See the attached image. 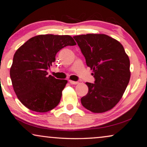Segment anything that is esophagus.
I'll return each instance as SVG.
<instances>
[{
  "label": "esophagus",
  "instance_id": "1",
  "mask_svg": "<svg viewBox=\"0 0 147 147\" xmlns=\"http://www.w3.org/2000/svg\"><path fill=\"white\" fill-rule=\"evenodd\" d=\"M69 83L70 84H72V85H77V84L79 83V82L73 81H71V80H69Z\"/></svg>",
  "mask_w": 147,
  "mask_h": 147
}]
</instances>
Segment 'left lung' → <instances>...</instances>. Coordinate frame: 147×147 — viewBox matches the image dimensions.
Returning <instances> with one entry per match:
<instances>
[{
    "label": "left lung",
    "mask_w": 147,
    "mask_h": 147,
    "mask_svg": "<svg viewBox=\"0 0 147 147\" xmlns=\"http://www.w3.org/2000/svg\"><path fill=\"white\" fill-rule=\"evenodd\" d=\"M87 66L93 70L95 83H86L89 91L82 105L93 113L110 110L122 98L130 81V60L118 41L105 34L73 37Z\"/></svg>",
    "instance_id": "obj_1"
}]
</instances>
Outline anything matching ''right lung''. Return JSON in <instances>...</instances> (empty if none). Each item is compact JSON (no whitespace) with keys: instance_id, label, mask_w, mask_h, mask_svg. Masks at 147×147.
<instances>
[{"instance_id":"1","label":"right lung","mask_w":147,"mask_h":147,"mask_svg":"<svg viewBox=\"0 0 147 147\" xmlns=\"http://www.w3.org/2000/svg\"><path fill=\"white\" fill-rule=\"evenodd\" d=\"M75 45L70 36L39 35L16 51L10 77L14 91L25 107L36 112H47L58 105L67 81L48 76L47 70L55 62L58 52Z\"/></svg>"}]
</instances>
